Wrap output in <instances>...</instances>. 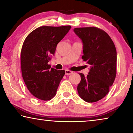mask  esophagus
Here are the masks:
<instances>
[{
  "instance_id": "obj_1",
  "label": "esophagus",
  "mask_w": 133,
  "mask_h": 133,
  "mask_svg": "<svg viewBox=\"0 0 133 133\" xmlns=\"http://www.w3.org/2000/svg\"><path fill=\"white\" fill-rule=\"evenodd\" d=\"M73 73V72H72V71H70V70H65V75H67V76H68V75H70L71 74H72Z\"/></svg>"
}]
</instances>
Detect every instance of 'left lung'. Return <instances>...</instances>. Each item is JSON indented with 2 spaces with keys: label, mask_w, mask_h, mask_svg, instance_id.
Here are the masks:
<instances>
[{
  "label": "left lung",
  "mask_w": 133,
  "mask_h": 133,
  "mask_svg": "<svg viewBox=\"0 0 133 133\" xmlns=\"http://www.w3.org/2000/svg\"><path fill=\"white\" fill-rule=\"evenodd\" d=\"M74 31L82 41V58L90 65L87 76L79 73L78 94L86 102H98L106 96L116 78L115 46L108 33L97 27L75 28Z\"/></svg>",
  "instance_id": "1"
}]
</instances>
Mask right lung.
I'll return each instance as SVG.
<instances>
[{"mask_svg": "<svg viewBox=\"0 0 133 133\" xmlns=\"http://www.w3.org/2000/svg\"><path fill=\"white\" fill-rule=\"evenodd\" d=\"M70 29V25L41 26L31 31L24 42L21 51L23 78L31 94L40 100L54 97L65 74L64 70L51 69L48 63Z\"/></svg>", "mask_w": 133, "mask_h": 133, "instance_id": "obj_1", "label": "right lung"}]
</instances>
